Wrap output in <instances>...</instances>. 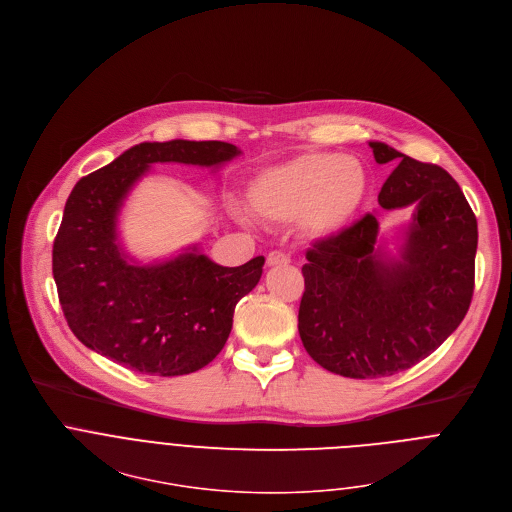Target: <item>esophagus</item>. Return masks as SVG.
I'll return each instance as SVG.
<instances>
[{"label": "esophagus", "mask_w": 512, "mask_h": 512, "mask_svg": "<svg viewBox=\"0 0 512 512\" xmlns=\"http://www.w3.org/2000/svg\"><path fill=\"white\" fill-rule=\"evenodd\" d=\"M289 255H285L283 251H271L269 255H267V259H265V263H267V267H275V265H289Z\"/></svg>", "instance_id": "esophagus-1"}]
</instances>
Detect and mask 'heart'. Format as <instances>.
Here are the masks:
<instances>
[{
	"label": "heart",
	"mask_w": 512,
	"mask_h": 512,
	"mask_svg": "<svg viewBox=\"0 0 512 512\" xmlns=\"http://www.w3.org/2000/svg\"><path fill=\"white\" fill-rule=\"evenodd\" d=\"M370 173L362 160L333 152H307L261 170L251 181V211L273 225L301 221L309 235L342 231L366 205Z\"/></svg>",
	"instance_id": "obj_1"
}]
</instances>
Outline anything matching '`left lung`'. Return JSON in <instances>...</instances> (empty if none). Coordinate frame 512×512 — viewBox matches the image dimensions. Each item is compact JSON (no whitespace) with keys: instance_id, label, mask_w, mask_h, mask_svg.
I'll use <instances>...</instances> for the list:
<instances>
[{"instance_id":"left-lung-1","label":"left lung","mask_w":512,"mask_h":512,"mask_svg":"<svg viewBox=\"0 0 512 512\" xmlns=\"http://www.w3.org/2000/svg\"><path fill=\"white\" fill-rule=\"evenodd\" d=\"M376 162L402 158L378 203H418L404 263L386 269L374 255L378 219L315 241L301 273L299 335L307 354L344 378L394 376L428 358L464 319L474 293L476 217L446 170L370 142Z\"/></svg>"}]
</instances>
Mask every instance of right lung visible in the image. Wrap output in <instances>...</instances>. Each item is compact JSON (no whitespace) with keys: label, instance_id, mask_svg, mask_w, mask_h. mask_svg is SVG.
<instances>
[{"label":"right lung","instance_id":"right-lung-1","mask_svg":"<svg viewBox=\"0 0 512 512\" xmlns=\"http://www.w3.org/2000/svg\"><path fill=\"white\" fill-rule=\"evenodd\" d=\"M239 154L221 140L142 142L82 177L54 239L52 271L64 317L80 342L148 376H183L213 362L237 301L261 279L265 257L221 267L201 253L132 267L116 245V211L152 162L213 166Z\"/></svg>","mask_w":512,"mask_h":512}]
</instances>
